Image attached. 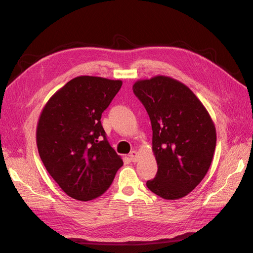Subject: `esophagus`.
Returning <instances> with one entry per match:
<instances>
[{
	"instance_id": "34e87169",
	"label": "esophagus",
	"mask_w": 253,
	"mask_h": 253,
	"mask_svg": "<svg viewBox=\"0 0 253 253\" xmlns=\"http://www.w3.org/2000/svg\"><path fill=\"white\" fill-rule=\"evenodd\" d=\"M129 159L132 160L133 163H136V162H138V159H139V154H138V152L137 151H132L131 153H129Z\"/></svg>"
}]
</instances>
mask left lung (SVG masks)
Here are the masks:
<instances>
[{
	"mask_svg": "<svg viewBox=\"0 0 253 253\" xmlns=\"http://www.w3.org/2000/svg\"><path fill=\"white\" fill-rule=\"evenodd\" d=\"M133 91L150 116L158 167L147 186L165 200H178L208 172L216 145L215 126L200 99L178 80L162 75L137 80Z\"/></svg>",
	"mask_w": 253,
	"mask_h": 253,
	"instance_id": "8db88e82",
	"label": "left lung"
}]
</instances>
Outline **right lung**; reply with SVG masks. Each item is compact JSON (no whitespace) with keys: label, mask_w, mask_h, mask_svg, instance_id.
Masks as SVG:
<instances>
[{"label":"right lung","mask_w":253,"mask_h":253,"mask_svg":"<svg viewBox=\"0 0 253 253\" xmlns=\"http://www.w3.org/2000/svg\"><path fill=\"white\" fill-rule=\"evenodd\" d=\"M121 85V80L79 76L58 89L40 114L36 137L42 163L75 200L101 196L124 165L100 121Z\"/></svg>","instance_id":"obj_1"}]
</instances>
